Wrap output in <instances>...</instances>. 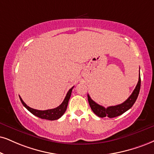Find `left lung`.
Masks as SVG:
<instances>
[{"instance_id": "1", "label": "left lung", "mask_w": 154, "mask_h": 154, "mask_svg": "<svg viewBox=\"0 0 154 154\" xmlns=\"http://www.w3.org/2000/svg\"><path fill=\"white\" fill-rule=\"evenodd\" d=\"M140 88H141V76L138 77V81L137 85H136L135 89L131 94V95L128 98V99L125 100L123 103L119 105L109 106L107 108H104L103 106L99 105V104L96 103L94 100H93L91 98L90 96L88 94V100L89 105H90L91 110L94 111V113L96 115H97L98 117L104 118V117H109V118H114L119 116L123 113L130 109L134 105V103L136 102L137 99L138 94L140 91Z\"/></svg>"}]
</instances>
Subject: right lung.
I'll use <instances>...</instances> for the list:
<instances>
[{"label":"right lung","mask_w":154,"mask_h":154,"mask_svg":"<svg viewBox=\"0 0 154 154\" xmlns=\"http://www.w3.org/2000/svg\"><path fill=\"white\" fill-rule=\"evenodd\" d=\"M73 86L72 87L69 91H68L65 98H64L63 101L62 102V103L60 104L59 106L55 108V109L45 110V111H40V110L32 109V108L28 106L26 103H24L23 100L22 98H20V96H19V97H20V101H21L23 105L28 110V111L31 112V113H33L34 116H35L38 118H41V119H42L54 121V120H57V119H60V118L64 114V113L66 112V109H67V106H68V100H69L70 97H71V92H72V90H73Z\"/></svg>","instance_id":"1"}]
</instances>
